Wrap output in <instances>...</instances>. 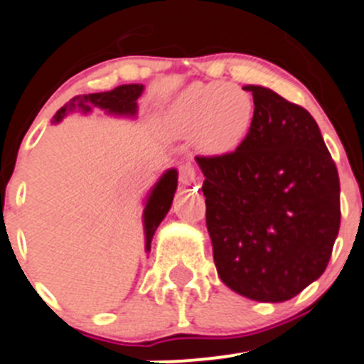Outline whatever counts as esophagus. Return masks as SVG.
I'll use <instances>...</instances> for the list:
<instances>
[{
    "label": "esophagus",
    "mask_w": 364,
    "mask_h": 364,
    "mask_svg": "<svg viewBox=\"0 0 364 364\" xmlns=\"http://www.w3.org/2000/svg\"><path fill=\"white\" fill-rule=\"evenodd\" d=\"M181 181L183 183L196 182V173H194V170L191 164H183V166H181Z\"/></svg>",
    "instance_id": "1"
}]
</instances>
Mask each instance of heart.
<instances>
[{
    "label": "heart",
    "mask_w": 364,
    "mask_h": 364,
    "mask_svg": "<svg viewBox=\"0 0 364 364\" xmlns=\"http://www.w3.org/2000/svg\"><path fill=\"white\" fill-rule=\"evenodd\" d=\"M255 100L228 82H193L164 109L161 129L170 138H194L198 152L223 157L235 152L250 134Z\"/></svg>",
    "instance_id": "b5f03b06"
}]
</instances>
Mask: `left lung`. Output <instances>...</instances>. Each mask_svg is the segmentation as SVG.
<instances>
[{
  "mask_svg": "<svg viewBox=\"0 0 364 364\" xmlns=\"http://www.w3.org/2000/svg\"><path fill=\"white\" fill-rule=\"evenodd\" d=\"M255 120L235 152L196 157L207 230L221 282L233 292L283 303L318 279L340 230V178L304 107L246 85Z\"/></svg>",
  "mask_w": 364,
  "mask_h": 364,
  "instance_id": "left-lung-1",
  "label": "left lung"
}]
</instances>
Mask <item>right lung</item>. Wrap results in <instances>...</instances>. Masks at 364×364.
I'll return each mask as SVG.
<instances>
[{
    "instance_id": "obj_1",
    "label": "right lung",
    "mask_w": 364,
    "mask_h": 364,
    "mask_svg": "<svg viewBox=\"0 0 364 364\" xmlns=\"http://www.w3.org/2000/svg\"><path fill=\"white\" fill-rule=\"evenodd\" d=\"M145 86L143 85H122L117 86L109 92L88 93V95H75L74 99L68 100L63 107L56 111L53 117V124H58L67 114L77 113L88 114L92 109H100L106 114L113 117L136 118L138 114V99L141 97ZM178 173L175 168L166 170L161 175L156 186L150 189L149 196L145 200V208H143V228H145V251H150V242L156 233L157 226L166 218L168 210L173 201L175 191H177Z\"/></svg>"
}]
</instances>
